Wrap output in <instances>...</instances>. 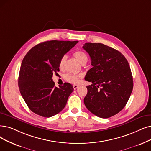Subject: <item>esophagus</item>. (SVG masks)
Returning a JSON list of instances; mask_svg holds the SVG:
<instances>
[{
    "label": "esophagus",
    "instance_id": "1",
    "mask_svg": "<svg viewBox=\"0 0 151 151\" xmlns=\"http://www.w3.org/2000/svg\"><path fill=\"white\" fill-rule=\"evenodd\" d=\"M79 87V85H73V88H74V89H77L78 87Z\"/></svg>",
    "mask_w": 151,
    "mask_h": 151
}]
</instances>
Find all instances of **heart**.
I'll return each mask as SVG.
<instances>
[{
	"mask_svg": "<svg viewBox=\"0 0 151 151\" xmlns=\"http://www.w3.org/2000/svg\"><path fill=\"white\" fill-rule=\"evenodd\" d=\"M73 55H74V58L76 59L77 61L82 65H84L85 64H86V63L88 61V56L87 54L83 51H81V50L77 51L74 53ZM66 59H67V58H66L65 56H64L62 57L61 60H60L59 67V69L61 70L64 69ZM81 77H82V75H81V74L76 75V74H68L65 75V79L69 82H70L71 83L76 84L79 82V79Z\"/></svg>",
	"mask_w": 151,
	"mask_h": 151,
	"instance_id": "1",
	"label": "heart"
}]
</instances>
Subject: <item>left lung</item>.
Segmentation results:
<instances>
[{
	"mask_svg": "<svg viewBox=\"0 0 151 151\" xmlns=\"http://www.w3.org/2000/svg\"><path fill=\"white\" fill-rule=\"evenodd\" d=\"M91 58L92 67L85 80L84 104L96 116L108 118L123 110L130 97L133 81L127 59L119 51L102 43H86L82 47Z\"/></svg>",
	"mask_w": 151,
	"mask_h": 151,
	"instance_id": "1",
	"label": "left lung"
}]
</instances>
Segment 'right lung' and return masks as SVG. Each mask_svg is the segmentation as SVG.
<instances>
[{
	"label": "right lung",
	"mask_w": 151,
	"mask_h": 151,
	"mask_svg": "<svg viewBox=\"0 0 151 151\" xmlns=\"http://www.w3.org/2000/svg\"><path fill=\"white\" fill-rule=\"evenodd\" d=\"M78 41H45L36 45L24 57L20 69L19 87L27 106L33 113L46 118L61 112L74 88L70 83L55 87L53 73L59 71L63 56Z\"/></svg>",
	"instance_id": "1"
}]
</instances>
